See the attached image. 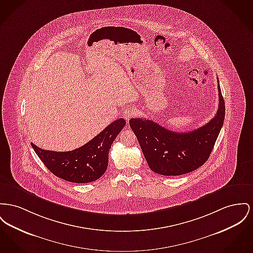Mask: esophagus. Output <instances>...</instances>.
<instances>
[{
    "instance_id": "obj_1",
    "label": "esophagus",
    "mask_w": 253,
    "mask_h": 253,
    "mask_svg": "<svg viewBox=\"0 0 253 253\" xmlns=\"http://www.w3.org/2000/svg\"><path fill=\"white\" fill-rule=\"evenodd\" d=\"M134 115V109H132V108H127V109H125V110L123 111V113H122V116H123V118L126 119L127 121H129V119H131V118H132Z\"/></svg>"
}]
</instances>
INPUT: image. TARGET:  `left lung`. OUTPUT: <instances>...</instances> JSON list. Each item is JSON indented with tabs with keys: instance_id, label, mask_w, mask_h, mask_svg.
I'll use <instances>...</instances> for the list:
<instances>
[{
	"instance_id": "left-lung-1",
	"label": "left lung",
	"mask_w": 253,
	"mask_h": 253,
	"mask_svg": "<svg viewBox=\"0 0 253 253\" xmlns=\"http://www.w3.org/2000/svg\"><path fill=\"white\" fill-rule=\"evenodd\" d=\"M218 90L216 116L190 132H173L148 119H130V127L151 170L164 176H179L192 172L208 161L223 127L225 114L219 83Z\"/></svg>"
}]
</instances>
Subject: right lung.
Listing matches in <instances>:
<instances>
[{"label":"right lung","mask_w":253,"mask_h":253,"mask_svg":"<svg viewBox=\"0 0 253 253\" xmlns=\"http://www.w3.org/2000/svg\"><path fill=\"white\" fill-rule=\"evenodd\" d=\"M126 121L112 122L88 143L68 152H56L31 146L45 167L56 177L75 183H87L100 178L109 163V151Z\"/></svg>","instance_id":"right-lung-1"}]
</instances>
